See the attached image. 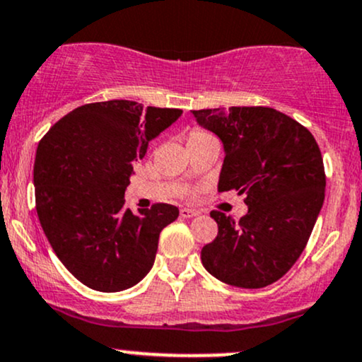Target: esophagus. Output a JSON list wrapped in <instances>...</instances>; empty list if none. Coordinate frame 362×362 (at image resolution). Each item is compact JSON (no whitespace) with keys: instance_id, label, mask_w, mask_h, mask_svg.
<instances>
[{"instance_id":"1","label":"esophagus","mask_w":362,"mask_h":362,"mask_svg":"<svg viewBox=\"0 0 362 362\" xmlns=\"http://www.w3.org/2000/svg\"><path fill=\"white\" fill-rule=\"evenodd\" d=\"M180 216L182 218H194V216H197V211L196 209H190V208H182Z\"/></svg>"}]
</instances>
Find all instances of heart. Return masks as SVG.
Returning <instances> with one entry per match:
<instances>
[{"instance_id": "b5f03b06", "label": "heart", "mask_w": 362, "mask_h": 362, "mask_svg": "<svg viewBox=\"0 0 362 362\" xmlns=\"http://www.w3.org/2000/svg\"><path fill=\"white\" fill-rule=\"evenodd\" d=\"M208 139H213L211 134H208L206 130L202 129H192L189 132L187 137V144H194V142H202V141H208Z\"/></svg>"}]
</instances>
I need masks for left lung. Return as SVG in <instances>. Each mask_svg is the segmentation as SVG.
<instances>
[{
	"mask_svg": "<svg viewBox=\"0 0 362 362\" xmlns=\"http://www.w3.org/2000/svg\"><path fill=\"white\" fill-rule=\"evenodd\" d=\"M197 125L223 144L218 192L244 194L239 221L211 211L218 235L202 266L223 284L263 288L303 254L325 201L323 158L315 137L285 113L264 106L194 111Z\"/></svg>",
	"mask_w": 362,
	"mask_h": 362,
	"instance_id": "left-lung-1",
	"label": "left lung"
}]
</instances>
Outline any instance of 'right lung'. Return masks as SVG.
<instances>
[{
	"label": "right lung",
	"mask_w": 362,
	"mask_h": 362,
	"mask_svg": "<svg viewBox=\"0 0 362 362\" xmlns=\"http://www.w3.org/2000/svg\"><path fill=\"white\" fill-rule=\"evenodd\" d=\"M180 115L125 99L90 103L65 115L39 142V221L58 259L93 291L139 284L153 268L161 230L178 218L177 206L163 202L134 214L123 196L134 163Z\"/></svg>",
	"instance_id": "obj_1"
}]
</instances>
